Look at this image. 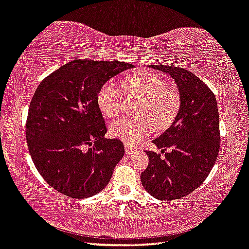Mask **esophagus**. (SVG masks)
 I'll use <instances>...</instances> for the list:
<instances>
[{"label":"esophagus","instance_id":"1","mask_svg":"<svg viewBox=\"0 0 249 249\" xmlns=\"http://www.w3.org/2000/svg\"><path fill=\"white\" fill-rule=\"evenodd\" d=\"M136 152V148L133 147V146L128 145V144H125V153L127 154V155H131V154L135 153Z\"/></svg>","mask_w":249,"mask_h":249}]
</instances>
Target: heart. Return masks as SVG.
Masks as SVG:
<instances>
[{
	"label": "heart",
	"mask_w": 249,
	"mask_h": 249,
	"mask_svg": "<svg viewBox=\"0 0 249 249\" xmlns=\"http://www.w3.org/2000/svg\"><path fill=\"white\" fill-rule=\"evenodd\" d=\"M127 92L144 97L139 108L140 117H120L109 124V134L125 143L135 145L153 132L154 123L164 128L174 121L179 109V95L167 88L166 82L155 73L143 71L124 80ZM123 92L116 82H106L97 93V105L106 117H115L123 105Z\"/></svg>",
	"instance_id": "b5f03b06"
}]
</instances>
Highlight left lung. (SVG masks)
Instances as JSON below:
<instances>
[{"label": "left lung", "mask_w": 249, "mask_h": 249, "mask_svg": "<svg viewBox=\"0 0 249 249\" xmlns=\"http://www.w3.org/2000/svg\"><path fill=\"white\" fill-rule=\"evenodd\" d=\"M167 73L178 88L180 106L173 124L153 141L160 154L146 151L148 166L141 180L148 194L175 200L198 188L214 166L220 147L219 114L214 93L195 74L183 68L149 65Z\"/></svg>", "instance_id": "obj_1"}]
</instances>
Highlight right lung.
<instances>
[{
	"label": "right lung",
	"instance_id": "right-lung-1",
	"mask_svg": "<svg viewBox=\"0 0 249 249\" xmlns=\"http://www.w3.org/2000/svg\"><path fill=\"white\" fill-rule=\"evenodd\" d=\"M134 65L77 60L46 76L35 90L26 118L27 147L50 186L72 198L100 193L124 156L117 139H105L97 93L109 78Z\"/></svg>",
	"mask_w": 249,
	"mask_h": 249
}]
</instances>
